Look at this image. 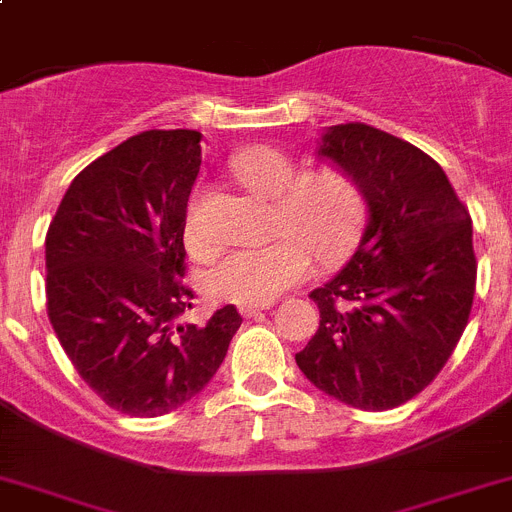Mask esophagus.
<instances>
[{
	"mask_svg": "<svg viewBox=\"0 0 512 512\" xmlns=\"http://www.w3.org/2000/svg\"><path fill=\"white\" fill-rule=\"evenodd\" d=\"M265 309H270V304H242L239 306V314L247 319H255V317H260Z\"/></svg>",
	"mask_w": 512,
	"mask_h": 512,
	"instance_id": "obj_1",
	"label": "esophagus"
}]
</instances>
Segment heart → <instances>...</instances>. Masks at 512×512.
Returning a JSON list of instances; mask_svg holds the SVG:
<instances>
[{"mask_svg":"<svg viewBox=\"0 0 512 512\" xmlns=\"http://www.w3.org/2000/svg\"><path fill=\"white\" fill-rule=\"evenodd\" d=\"M231 172L244 188L273 201L278 229L291 237L221 252L203 275V286L213 299L270 304L309 275L311 257L305 243L319 260H332L348 250L361 229V190L342 172L319 170L301 177L299 164L278 149L239 151L231 159ZM185 242L193 252L211 247V231L195 208L185 219Z\"/></svg>","mask_w":512,"mask_h":512,"instance_id":"b5f03b06","label":"heart"}]
</instances>
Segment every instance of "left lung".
Returning <instances> with one entry per match:
<instances>
[{"label":"left lung","instance_id":"8db88e82","mask_svg":"<svg viewBox=\"0 0 512 512\" xmlns=\"http://www.w3.org/2000/svg\"><path fill=\"white\" fill-rule=\"evenodd\" d=\"M314 154L355 182L368 219L345 268L309 293L319 330L296 366L355 410H391L441 373L464 335L477 286L471 216L441 164L379 128L330 126Z\"/></svg>","mask_w":512,"mask_h":512}]
</instances>
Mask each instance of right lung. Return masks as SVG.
<instances>
[{
	"instance_id": "obj_1",
	"label": "right lung",
	"mask_w": 512,
	"mask_h": 512,
	"mask_svg": "<svg viewBox=\"0 0 512 512\" xmlns=\"http://www.w3.org/2000/svg\"><path fill=\"white\" fill-rule=\"evenodd\" d=\"M201 133L144 131L84 167L46 234L48 319L92 391L131 417H159L201 394L242 317L206 324L190 309L185 216Z\"/></svg>"
}]
</instances>
